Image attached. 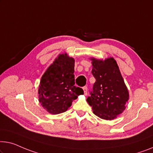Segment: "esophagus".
Listing matches in <instances>:
<instances>
[{
	"mask_svg": "<svg viewBox=\"0 0 153 153\" xmlns=\"http://www.w3.org/2000/svg\"><path fill=\"white\" fill-rule=\"evenodd\" d=\"M82 89L84 91V95H87V87H86V86H84V87H82Z\"/></svg>",
	"mask_w": 153,
	"mask_h": 153,
	"instance_id": "esophagus-1",
	"label": "esophagus"
}]
</instances>
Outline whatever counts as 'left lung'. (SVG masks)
Wrapping results in <instances>:
<instances>
[{"instance_id":"left-lung-1","label":"left lung","mask_w":153,"mask_h":153,"mask_svg":"<svg viewBox=\"0 0 153 153\" xmlns=\"http://www.w3.org/2000/svg\"><path fill=\"white\" fill-rule=\"evenodd\" d=\"M92 60L91 71L95 82L86 99L93 112L102 119L111 120L122 113L129 98L128 91L119 67L113 58Z\"/></svg>"}]
</instances>
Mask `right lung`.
<instances>
[{
  "instance_id": "add662e5",
  "label": "right lung",
  "mask_w": 153,
  "mask_h": 153,
  "mask_svg": "<svg viewBox=\"0 0 153 153\" xmlns=\"http://www.w3.org/2000/svg\"><path fill=\"white\" fill-rule=\"evenodd\" d=\"M75 60L67 54L59 55L41 78L38 93L39 102L51 114L65 112L82 88L75 85Z\"/></svg>"
}]
</instances>
